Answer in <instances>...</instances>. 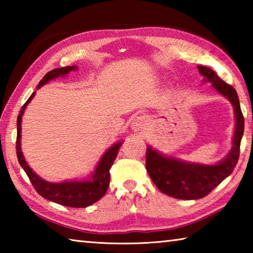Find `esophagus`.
Listing matches in <instances>:
<instances>
[{
    "mask_svg": "<svg viewBox=\"0 0 253 253\" xmlns=\"http://www.w3.org/2000/svg\"><path fill=\"white\" fill-rule=\"evenodd\" d=\"M148 122H149V118H148V116H145V115H140V116L134 117V118H132L131 125H130L132 131L138 132L140 130L145 129V128H146V126H147Z\"/></svg>",
    "mask_w": 253,
    "mask_h": 253,
    "instance_id": "obj_1",
    "label": "esophagus"
}]
</instances>
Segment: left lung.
Returning <instances> with one entry per match:
<instances>
[{
  "instance_id": "left-lung-1",
  "label": "left lung",
  "mask_w": 253,
  "mask_h": 253,
  "mask_svg": "<svg viewBox=\"0 0 253 253\" xmlns=\"http://www.w3.org/2000/svg\"><path fill=\"white\" fill-rule=\"evenodd\" d=\"M204 83L212 84V88L226 98L234 110V132L232 147L224 158L215 164L187 162L177 157L165 155L147 145L146 169L153 183L162 193L178 200H198L208 195L213 188L233 172L240 153V144L245 130L238 93L232 85L224 83L212 69L198 66Z\"/></svg>"
}]
</instances>
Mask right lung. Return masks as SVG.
<instances>
[{"label":"right lung","instance_id":"right-lung-1","mask_svg":"<svg viewBox=\"0 0 253 253\" xmlns=\"http://www.w3.org/2000/svg\"><path fill=\"white\" fill-rule=\"evenodd\" d=\"M78 69L77 66L71 67H65V68H58V69H53L49 71L42 80L38 84V88H41L51 80H54L59 78V77H66L70 71H76ZM34 91L28 101L23 105L22 109L20 111V115L18 116V121H16V126H18V136H16V155H18V160L21 165V168L24 169V172L31 181L33 187L36 188L38 193H39L42 198H44L49 201H52L54 203L65 205V207L70 208H87L89 205L97 202L100 200L102 196L106 194L107 190L109 186V179L110 174L109 169L114 164L115 158H116L119 148H121L123 140L117 142L111 145V146L107 149V151L102 154L99 162L97 163L93 172L89 175L87 178L83 179H74V181H63L59 183L48 182L40 177L33 169L28 165L27 161H25L24 155L21 149V132H22V127H21V123H22V117L24 114V110L27 106L31 102L33 97L36 96Z\"/></svg>","mask_w":253,"mask_h":253}]
</instances>
